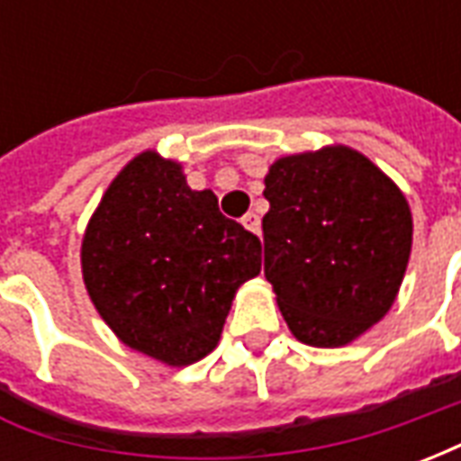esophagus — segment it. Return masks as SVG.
<instances>
[{"label": "esophagus", "mask_w": 461, "mask_h": 461, "mask_svg": "<svg viewBox=\"0 0 461 461\" xmlns=\"http://www.w3.org/2000/svg\"><path fill=\"white\" fill-rule=\"evenodd\" d=\"M241 224H244L249 231H254V234H259L261 231V220L257 212H247V214L241 217Z\"/></svg>", "instance_id": "34e87169"}]
</instances>
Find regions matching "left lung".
Instances as JSON below:
<instances>
[{
  "label": "left lung",
  "mask_w": 461,
  "mask_h": 461,
  "mask_svg": "<svg viewBox=\"0 0 461 461\" xmlns=\"http://www.w3.org/2000/svg\"><path fill=\"white\" fill-rule=\"evenodd\" d=\"M264 197V274L291 333L339 348L393 306L412 247V214L366 155L336 145L281 158Z\"/></svg>",
  "instance_id": "left-lung-1"
}]
</instances>
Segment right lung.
<instances>
[{
	"label": "right lung",
	"instance_id": "add662e5",
	"mask_svg": "<svg viewBox=\"0 0 461 461\" xmlns=\"http://www.w3.org/2000/svg\"><path fill=\"white\" fill-rule=\"evenodd\" d=\"M98 313L125 346L167 366L217 346L231 299L261 271V241L227 220L177 162L142 152L111 182L81 247Z\"/></svg>",
	"mask_w": 461,
	"mask_h": 461
}]
</instances>
